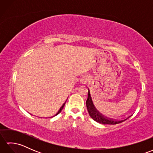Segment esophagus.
I'll return each mask as SVG.
<instances>
[{"label": "esophagus", "mask_w": 153, "mask_h": 153, "mask_svg": "<svg viewBox=\"0 0 153 153\" xmlns=\"http://www.w3.org/2000/svg\"><path fill=\"white\" fill-rule=\"evenodd\" d=\"M87 82V77L86 76L83 77L82 78V79H81V82H82L83 84H85Z\"/></svg>", "instance_id": "obj_1"}]
</instances>
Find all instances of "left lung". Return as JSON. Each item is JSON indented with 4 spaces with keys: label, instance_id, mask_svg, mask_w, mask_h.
<instances>
[{
    "label": "left lung",
    "instance_id": "1",
    "mask_svg": "<svg viewBox=\"0 0 153 153\" xmlns=\"http://www.w3.org/2000/svg\"><path fill=\"white\" fill-rule=\"evenodd\" d=\"M86 106H87V110H88L89 116L91 117L95 121H96L98 123H102V124H109V125L117 124V123H120L123 121H125V120H126L131 116H129L124 120H114L113 119L107 118V117L103 116L95 108V105H94V102L92 100L91 97L90 95V93L89 92V91H88V97H87V99L86 100Z\"/></svg>",
    "mask_w": 153,
    "mask_h": 153
}]
</instances>
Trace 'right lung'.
<instances>
[{
	"instance_id": "1",
	"label": "right lung",
	"mask_w": 153,
	"mask_h": 153,
	"mask_svg": "<svg viewBox=\"0 0 153 153\" xmlns=\"http://www.w3.org/2000/svg\"><path fill=\"white\" fill-rule=\"evenodd\" d=\"M65 103H66V102H65ZM65 103H64V105H63L62 106L60 107V108L59 109V110H58V112H57V113L56 114H55V115H54V116H56L57 114H59V113H60V112L62 111V108H64V105H65ZM51 118H52V117H51Z\"/></svg>"
}]
</instances>
